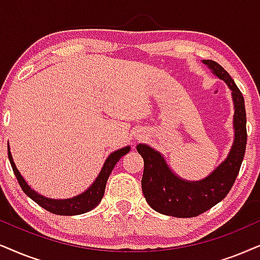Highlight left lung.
<instances>
[{
  "label": "left lung",
  "mask_w": 260,
  "mask_h": 260,
  "mask_svg": "<svg viewBox=\"0 0 260 260\" xmlns=\"http://www.w3.org/2000/svg\"><path fill=\"white\" fill-rule=\"evenodd\" d=\"M203 63L213 75L224 81L232 91L234 103V140L226 158L199 181H188L173 172L159 151L147 144H139L138 152L144 159L141 189L154 211L179 218L196 217L224 199L235 182L245 156L246 132L245 101L241 91L224 68L212 60Z\"/></svg>",
  "instance_id": "1"
}]
</instances>
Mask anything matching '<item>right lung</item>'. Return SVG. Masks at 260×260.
Instances as JSON below:
<instances>
[{
    "label": "right lung",
    "mask_w": 260,
    "mask_h": 260,
    "mask_svg": "<svg viewBox=\"0 0 260 260\" xmlns=\"http://www.w3.org/2000/svg\"><path fill=\"white\" fill-rule=\"evenodd\" d=\"M131 146L122 147L114 152H111L109 156L107 157L106 162H104L103 167H102L100 174L96 177L92 185L88 187L86 190H84L80 194L72 197V198L67 199H51L48 197H44L39 194L38 192H36L34 188H31V186L26 182V180L22 177V175L16 168L14 160H13V156L11 153V149H9L8 144V158L11 162V166L14 172L16 179H18L19 185H20L21 189L24 190V193L27 197H29L34 202L38 204L39 206H42L43 209L48 210L49 212L55 213V215H61V216H75V215H81V213L91 211L92 209H94L98 204L101 203L102 198L104 196V190H106V185L108 181V177H109L110 173L113 172L114 167L116 166V163L119 162L120 158L124 154L129 152Z\"/></svg>",
    "instance_id": "obj_1"
}]
</instances>
